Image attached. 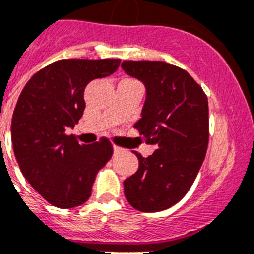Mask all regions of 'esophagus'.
Returning a JSON list of instances; mask_svg holds the SVG:
<instances>
[{
  "mask_svg": "<svg viewBox=\"0 0 254 254\" xmlns=\"http://www.w3.org/2000/svg\"><path fill=\"white\" fill-rule=\"evenodd\" d=\"M114 153L116 154H118V153H121V151H122V148H119V146H114Z\"/></svg>",
  "mask_w": 254,
  "mask_h": 254,
  "instance_id": "34e87169",
  "label": "esophagus"
}]
</instances>
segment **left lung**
<instances>
[{"mask_svg": "<svg viewBox=\"0 0 254 254\" xmlns=\"http://www.w3.org/2000/svg\"><path fill=\"white\" fill-rule=\"evenodd\" d=\"M123 70L144 82L146 100L135 128L157 150L137 155L140 166L125 180V195L141 212H158L179 203L191 188L209 140L208 99L184 69L164 62L125 60Z\"/></svg>", "mask_w": 254, "mask_h": 254, "instance_id": "left-lung-1", "label": "left lung"}]
</instances>
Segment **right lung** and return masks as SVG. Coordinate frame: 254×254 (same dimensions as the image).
<instances>
[{
    "mask_svg": "<svg viewBox=\"0 0 254 254\" xmlns=\"http://www.w3.org/2000/svg\"><path fill=\"white\" fill-rule=\"evenodd\" d=\"M119 59H62L38 70L21 91L11 122L14 153L28 183L50 204L73 208L91 196L113 155L106 137L81 145L66 128L83 116L84 88L113 74Z\"/></svg>",
    "mask_w": 254,
    "mask_h": 254,
    "instance_id": "add662e5",
    "label": "right lung"
}]
</instances>
